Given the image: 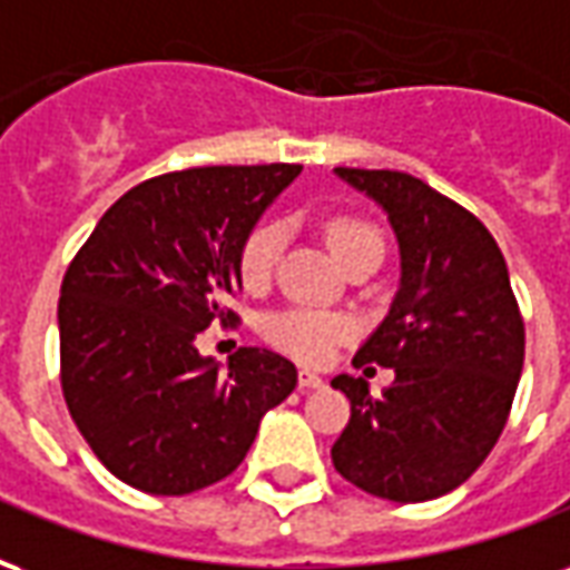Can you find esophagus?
Returning <instances> with one entry per match:
<instances>
[{"label": "esophagus", "mask_w": 570, "mask_h": 570, "mask_svg": "<svg viewBox=\"0 0 570 570\" xmlns=\"http://www.w3.org/2000/svg\"><path fill=\"white\" fill-rule=\"evenodd\" d=\"M298 387H302V391H314V387H323V379L317 372L302 370L298 372Z\"/></svg>", "instance_id": "esophagus-1"}]
</instances>
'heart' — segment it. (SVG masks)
<instances>
[{
  "instance_id": "1",
  "label": "heart",
  "mask_w": 570,
  "mask_h": 570,
  "mask_svg": "<svg viewBox=\"0 0 570 570\" xmlns=\"http://www.w3.org/2000/svg\"><path fill=\"white\" fill-rule=\"evenodd\" d=\"M323 237L335 253V259L345 265L354 259L363 249H384L379 228L363 219L357 213H335L323 223ZM284 247V228L277 223H259L249 228L240 247H237V277L240 284L249 289H259L268 284L274 272V262L281 256ZM351 321L342 314L321 308H289L274 314L272 321L265 323V335L274 345L293 354L296 360L305 363H323L333 357V351L347 335H351Z\"/></svg>"
}]
</instances>
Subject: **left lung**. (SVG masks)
I'll use <instances>...</instances> for the list:
<instances>
[{
	"instance_id": "left-lung-1",
	"label": "left lung",
	"mask_w": 570,
	"mask_h": 570,
	"mask_svg": "<svg viewBox=\"0 0 570 570\" xmlns=\"http://www.w3.org/2000/svg\"><path fill=\"white\" fill-rule=\"evenodd\" d=\"M335 174L387 213L400 289L354 357L394 370V384L372 396L363 379H333L351 400L333 464L384 501H433L473 476L501 436L525 323L501 247L473 213L400 170Z\"/></svg>"
}]
</instances>
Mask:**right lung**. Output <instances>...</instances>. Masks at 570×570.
I'll use <instances>...</instances> for the list:
<instances>
[{"label":"right lung","instance_id":"add662e5","mask_svg":"<svg viewBox=\"0 0 570 570\" xmlns=\"http://www.w3.org/2000/svg\"><path fill=\"white\" fill-rule=\"evenodd\" d=\"M302 164L191 167L125 191L60 286V384L104 466L146 494L207 489L247 458L296 366L240 347L200 357L213 321H237V247Z\"/></svg>","mask_w":570,"mask_h":570}]
</instances>
